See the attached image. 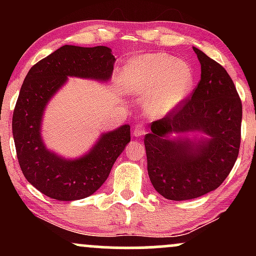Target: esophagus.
<instances>
[{"label":"esophagus","mask_w":256,"mask_h":256,"mask_svg":"<svg viewBox=\"0 0 256 256\" xmlns=\"http://www.w3.org/2000/svg\"><path fill=\"white\" fill-rule=\"evenodd\" d=\"M146 134V128L142 125H136L134 128V137H142Z\"/></svg>","instance_id":"34e87169"}]
</instances>
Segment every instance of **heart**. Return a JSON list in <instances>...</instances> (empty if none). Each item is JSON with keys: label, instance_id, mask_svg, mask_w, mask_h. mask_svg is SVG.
<instances>
[{"label": "heart", "instance_id": "1", "mask_svg": "<svg viewBox=\"0 0 256 256\" xmlns=\"http://www.w3.org/2000/svg\"><path fill=\"white\" fill-rule=\"evenodd\" d=\"M194 73L176 56L158 52L137 56L126 64L122 86L126 92L143 100V110L152 119L176 110L190 95Z\"/></svg>", "mask_w": 256, "mask_h": 256}]
</instances>
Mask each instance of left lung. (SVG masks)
Here are the masks:
<instances>
[{"instance_id":"1","label":"left lung","mask_w":256,"mask_h":256,"mask_svg":"<svg viewBox=\"0 0 256 256\" xmlns=\"http://www.w3.org/2000/svg\"><path fill=\"white\" fill-rule=\"evenodd\" d=\"M201 64L198 86L176 110L152 122L144 137L148 174L167 200L185 201L222 185L238 156L242 102L222 64L194 48ZM207 138H170L172 133Z\"/></svg>"}]
</instances>
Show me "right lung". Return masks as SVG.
<instances>
[{
    "label": "right lung",
    "instance_id": "add662e5",
    "mask_svg": "<svg viewBox=\"0 0 256 256\" xmlns=\"http://www.w3.org/2000/svg\"><path fill=\"white\" fill-rule=\"evenodd\" d=\"M116 58L108 46H64L31 67L13 113L20 168L37 190L58 201H76L98 192L131 140L130 125L102 134L84 156L68 160L46 149L40 128L44 110L67 77L108 82Z\"/></svg>",
    "mask_w": 256,
    "mask_h": 256
}]
</instances>
